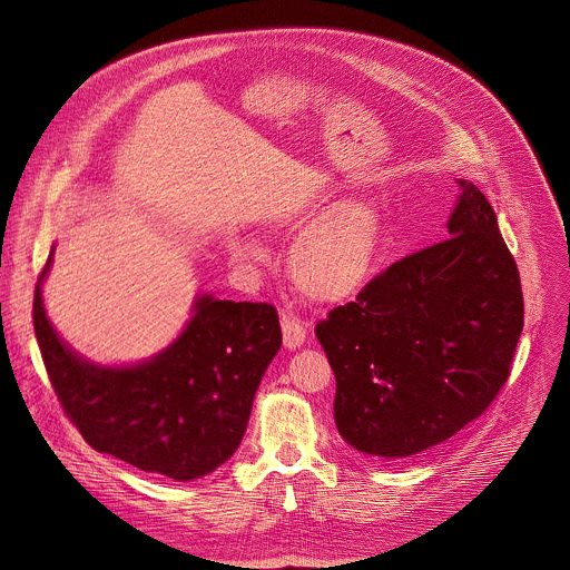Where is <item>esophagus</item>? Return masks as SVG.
<instances>
[{"label": "esophagus", "instance_id": "esophagus-1", "mask_svg": "<svg viewBox=\"0 0 570 570\" xmlns=\"http://www.w3.org/2000/svg\"><path fill=\"white\" fill-rule=\"evenodd\" d=\"M282 332H284V345L288 350H295L306 341L304 322L293 313H282Z\"/></svg>", "mask_w": 570, "mask_h": 570}]
</instances>
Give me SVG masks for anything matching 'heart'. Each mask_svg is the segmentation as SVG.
<instances>
[{"mask_svg": "<svg viewBox=\"0 0 570 570\" xmlns=\"http://www.w3.org/2000/svg\"><path fill=\"white\" fill-rule=\"evenodd\" d=\"M317 212L299 214V223ZM229 250L238 262H259L264 250L253 238H234ZM383 253V218L372 203L352 200L334 207L311 225L291 250L293 284L311 299L338 302L356 295L374 275Z\"/></svg>", "mask_w": 570, "mask_h": 570, "instance_id": "1", "label": "heart"}]
</instances>
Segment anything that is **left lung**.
Here are the masks:
<instances>
[{
    "label": "left lung",
    "instance_id": "8db88e82",
    "mask_svg": "<svg viewBox=\"0 0 570 570\" xmlns=\"http://www.w3.org/2000/svg\"><path fill=\"white\" fill-rule=\"evenodd\" d=\"M449 238L372 277L315 336L356 451L409 458L453 438L505 385L523 332L517 262L482 191L458 180Z\"/></svg>",
    "mask_w": 570,
    "mask_h": 570
}]
</instances>
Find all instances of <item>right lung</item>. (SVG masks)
Instances as JSON below:
<instances>
[{
	"label": "right lung",
	"instance_id": "obj_1",
	"mask_svg": "<svg viewBox=\"0 0 570 570\" xmlns=\"http://www.w3.org/2000/svg\"><path fill=\"white\" fill-rule=\"evenodd\" d=\"M33 291V330L51 387L83 440L141 471L191 480L240 444L259 381L282 345L277 308L209 295L183 336L135 367L80 361L56 336Z\"/></svg>",
	"mask_w": 570,
	"mask_h": 570
}]
</instances>
